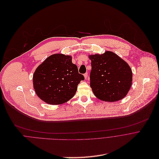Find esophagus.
Wrapping results in <instances>:
<instances>
[{"mask_svg": "<svg viewBox=\"0 0 159 159\" xmlns=\"http://www.w3.org/2000/svg\"><path fill=\"white\" fill-rule=\"evenodd\" d=\"M84 79H85V80L87 79V78H88V73H87L84 75Z\"/></svg>", "mask_w": 159, "mask_h": 159, "instance_id": "esophagus-1", "label": "esophagus"}]
</instances>
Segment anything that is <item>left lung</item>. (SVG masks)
I'll list each match as a JSON object with an SVG mask.
<instances>
[{"label":"left lung","instance_id":"8db88e82","mask_svg":"<svg viewBox=\"0 0 159 159\" xmlns=\"http://www.w3.org/2000/svg\"><path fill=\"white\" fill-rule=\"evenodd\" d=\"M88 57L91 61L90 86L94 96L107 102L124 98L132 84V71L128 63L110 51Z\"/></svg>","mask_w":159,"mask_h":159}]
</instances>
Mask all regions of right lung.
Masks as SVG:
<instances>
[{
	"label": "right lung",
	"instance_id": "obj_1",
	"mask_svg": "<svg viewBox=\"0 0 159 159\" xmlns=\"http://www.w3.org/2000/svg\"><path fill=\"white\" fill-rule=\"evenodd\" d=\"M72 57L58 53L48 57L36 69L33 77L37 96L52 105L71 100L76 94L78 84L84 80Z\"/></svg>",
	"mask_w": 159,
	"mask_h": 159
}]
</instances>
